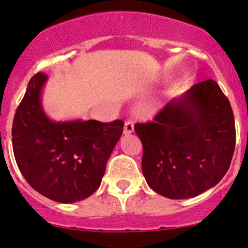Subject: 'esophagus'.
Segmentation results:
<instances>
[{
    "label": "esophagus",
    "instance_id": "obj_1",
    "mask_svg": "<svg viewBox=\"0 0 248 248\" xmlns=\"http://www.w3.org/2000/svg\"><path fill=\"white\" fill-rule=\"evenodd\" d=\"M131 132H133V122H131V121L125 122L124 133H125V135H130Z\"/></svg>",
    "mask_w": 248,
    "mask_h": 248
}]
</instances>
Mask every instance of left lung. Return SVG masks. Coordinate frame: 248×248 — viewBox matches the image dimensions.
Wrapping results in <instances>:
<instances>
[{
  "label": "left lung",
  "mask_w": 248,
  "mask_h": 248,
  "mask_svg": "<svg viewBox=\"0 0 248 248\" xmlns=\"http://www.w3.org/2000/svg\"><path fill=\"white\" fill-rule=\"evenodd\" d=\"M141 169L155 192L170 199L197 197L229 171L235 147L230 101L213 79L172 99L154 122L135 124Z\"/></svg>",
  "instance_id": "obj_1"
}]
</instances>
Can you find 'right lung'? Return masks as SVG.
Instances as JSON below:
<instances>
[{
	"label": "right lung",
	"mask_w": 248,
	"mask_h": 248,
	"mask_svg": "<svg viewBox=\"0 0 248 248\" xmlns=\"http://www.w3.org/2000/svg\"><path fill=\"white\" fill-rule=\"evenodd\" d=\"M46 74L28 84L13 122V150L28 184L64 204L80 202L99 187L111 152L123 133V121L52 122L41 104Z\"/></svg>",
	"instance_id": "right-lung-1"
}]
</instances>
